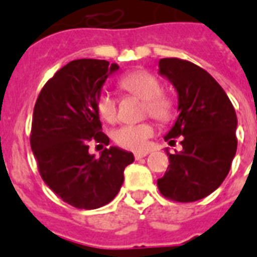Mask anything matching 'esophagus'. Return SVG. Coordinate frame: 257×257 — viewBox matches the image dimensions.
<instances>
[{
  "label": "esophagus",
  "instance_id": "esophagus-1",
  "mask_svg": "<svg viewBox=\"0 0 257 257\" xmlns=\"http://www.w3.org/2000/svg\"><path fill=\"white\" fill-rule=\"evenodd\" d=\"M147 154H149V151H141V153H135L134 157H135V160H141V158H145Z\"/></svg>",
  "mask_w": 257,
  "mask_h": 257
}]
</instances>
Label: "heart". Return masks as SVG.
I'll return each mask as SVG.
<instances>
[{"mask_svg":"<svg viewBox=\"0 0 257 257\" xmlns=\"http://www.w3.org/2000/svg\"><path fill=\"white\" fill-rule=\"evenodd\" d=\"M119 85L127 92L141 97L146 103L145 110L150 116L158 120H168L172 116L173 104L169 97L162 95L161 81L153 73L147 71H133L126 73L119 80ZM97 114L104 122L114 123L118 118L116 99L108 91L99 93L96 99ZM154 134V127L151 123L124 124L114 133V141L119 146L127 150H145L149 145V139Z\"/></svg>","mask_w":257,"mask_h":257,"instance_id":"b5f03b06","label":"heart"}]
</instances>
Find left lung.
Returning <instances> with one entry per match:
<instances>
[{
    "instance_id": "left-lung-1",
    "label": "left lung",
    "mask_w": 257,
    "mask_h": 257,
    "mask_svg": "<svg viewBox=\"0 0 257 257\" xmlns=\"http://www.w3.org/2000/svg\"><path fill=\"white\" fill-rule=\"evenodd\" d=\"M158 67L178 95L180 115L165 141L184 139L176 154L166 149L170 165L157 184L170 200L193 202L213 193L228 176L237 149V116L225 91L205 69L181 59H161Z\"/></svg>"
}]
</instances>
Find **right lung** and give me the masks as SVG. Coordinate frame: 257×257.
<instances>
[{"instance_id":"add662e5","label":"right lung","mask_w":257,"mask_h":257,"mask_svg":"<svg viewBox=\"0 0 257 257\" xmlns=\"http://www.w3.org/2000/svg\"><path fill=\"white\" fill-rule=\"evenodd\" d=\"M119 69L116 63L80 59L59 69L36 100L31 147L44 182L61 200L79 209H96L120 190L124 168L134 162L130 151L104 149L96 158L88 142L108 145L101 133L96 99Z\"/></svg>"}]
</instances>
